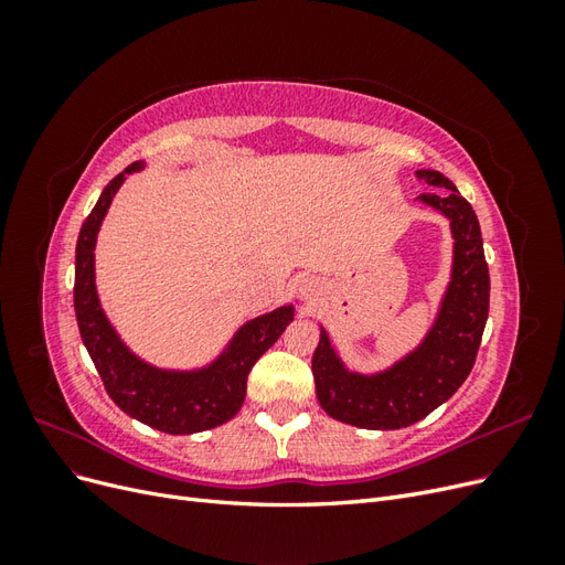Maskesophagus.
I'll list each match as a JSON object with an SVG mask.
<instances>
[{"label": "esophagus", "mask_w": 565, "mask_h": 565, "mask_svg": "<svg viewBox=\"0 0 565 565\" xmlns=\"http://www.w3.org/2000/svg\"><path fill=\"white\" fill-rule=\"evenodd\" d=\"M297 289H299V297L309 299V297L316 292V282H313V280H309V278H303V280H299Z\"/></svg>", "instance_id": "34e87169"}]
</instances>
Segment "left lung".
<instances>
[{"label": "left lung", "mask_w": 565, "mask_h": 565, "mask_svg": "<svg viewBox=\"0 0 565 565\" xmlns=\"http://www.w3.org/2000/svg\"><path fill=\"white\" fill-rule=\"evenodd\" d=\"M417 179L426 185L419 200L450 218L455 237L452 278L434 328L413 353L377 374L349 372L322 328L311 361L324 413L361 429H403L434 413L469 377L486 330L490 276L476 212L440 172L419 169Z\"/></svg>", "instance_id": "1"}]
</instances>
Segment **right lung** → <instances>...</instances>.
Masks as SVG:
<instances>
[{
  "label": "right lung",
  "instance_id": "1",
  "mask_svg": "<svg viewBox=\"0 0 565 565\" xmlns=\"http://www.w3.org/2000/svg\"><path fill=\"white\" fill-rule=\"evenodd\" d=\"M143 162H134L119 172L104 188L96 207L82 224L75 249V316L79 334L108 396L122 413L164 434L207 431L233 419L243 407L249 370L295 320V309L280 306L245 322L228 349L202 370H160L134 355L100 309L94 282V247L119 185L125 183L127 174L139 172Z\"/></svg>",
  "mask_w": 565,
  "mask_h": 565
}]
</instances>
